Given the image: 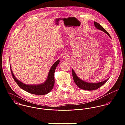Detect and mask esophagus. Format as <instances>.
<instances>
[{
	"label": "esophagus",
	"instance_id": "1",
	"mask_svg": "<svg viewBox=\"0 0 125 125\" xmlns=\"http://www.w3.org/2000/svg\"><path fill=\"white\" fill-rule=\"evenodd\" d=\"M63 57L65 59H68V58H69V56H68V55L67 54H64V55H63Z\"/></svg>",
	"mask_w": 125,
	"mask_h": 125
}]
</instances>
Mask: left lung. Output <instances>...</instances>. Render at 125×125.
Masks as SVG:
<instances>
[{"label": "left lung", "mask_w": 125, "mask_h": 125, "mask_svg": "<svg viewBox=\"0 0 125 125\" xmlns=\"http://www.w3.org/2000/svg\"><path fill=\"white\" fill-rule=\"evenodd\" d=\"M94 25L95 27L100 30L104 32L106 34H107L111 38V36L110 34L108 33V32L101 26L100 24H99L98 23L96 22H94ZM72 73H73V80L74 81V83H76V84L80 88L85 90H95L97 89L98 88L100 87L101 86H102L109 79L108 78L107 79L105 80V81L99 82V83H89L87 82L86 81H84L81 79H80L74 72V71L72 69Z\"/></svg>", "instance_id": "left-lung-1"}]
</instances>
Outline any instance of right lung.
Listing matches in <instances>:
<instances>
[{"label":"right lung","mask_w":125,"mask_h":125,"mask_svg":"<svg viewBox=\"0 0 125 125\" xmlns=\"http://www.w3.org/2000/svg\"><path fill=\"white\" fill-rule=\"evenodd\" d=\"M60 60H57L51 67L46 81L39 84H27L18 80L14 76L10 66L12 76L19 86L25 91L37 95H44L49 93L53 87L54 84V72L57 66L59 64Z\"/></svg>","instance_id":"obj_1"}]
</instances>
